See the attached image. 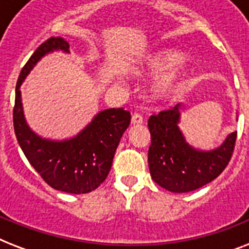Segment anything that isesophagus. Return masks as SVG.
<instances>
[{
    "label": "esophagus",
    "mask_w": 249,
    "mask_h": 249,
    "mask_svg": "<svg viewBox=\"0 0 249 249\" xmlns=\"http://www.w3.org/2000/svg\"><path fill=\"white\" fill-rule=\"evenodd\" d=\"M143 123V117H142V115L138 112H136L134 115L132 116V124H142Z\"/></svg>",
    "instance_id": "esophagus-1"
}]
</instances>
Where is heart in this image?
Returning a JSON list of instances; mask_svg holds the SVG:
<instances>
[{
  "instance_id": "1",
  "label": "heart",
  "mask_w": 249,
  "mask_h": 249,
  "mask_svg": "<svg viewBox=\"0 0 249 249\" xmlns=\"http://www.w3.org/2000/svg\"><path fill=\"white\" fill-rule=\"evenodd\" d=\"M182 60V55L179 53L176 52H159L152 54L146 62V68L152 72H160L169 70L174 67ZM183 77L181 73L173 72L169 75L164 76L163 79L160 80L158 86H156V91L161 95H169L173 91L182 85Z\"/></svg>"
}]
</instances>
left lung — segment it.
<instances>
[{"mask_svg":"<svg viewBox=\"0 0 249 249\" xmlns=\"http://www.w3.org/2000/svg\"><path fill=\"white\" fill-rule=\"evenodd\" d=\"M179 111L164 109L148 119L151 144L148 168L152 179L172 193H189L200 189L217 178L231 159L236 132L213 151H197L190 147L178 129Z\"/></svg>","mask_w":249,"mask_h":249,"instance_id":"obj_1","label":"left lung"}]
</instances>
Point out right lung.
I'll return each mask as SVG.
<instances>
[{
    "instance_id": "obj_1",
    "label": "right lung",
    "mask_w": 249,
    "mask_h": 249,
    "mask_svg": "<svg viewBox=\"0 0 249 249\" xmlns=\"http://www.w3.org/2000/svg\"><path fill=\"white\" fill-rule=\"evenodd\" d=\"M58 49L68 52L70 44L63 37H50L21 70L15 90L14 132L25 158L49 186L64 193L86 194L108 176L119 142L130 124V112L123 107L105 109L79 136L64 142L42 140L35 134L24 120L19 88L41 56Z\"/></svg>"
}]
</instances>
